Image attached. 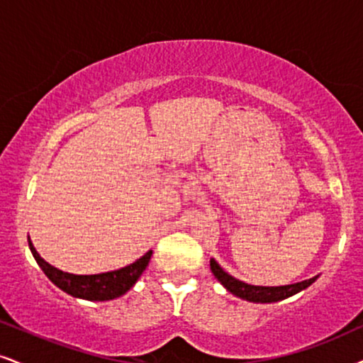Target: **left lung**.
Segmentation results:
<instances>
[{
    "instance_id": "left-lung-1",
    "label": "left lung",
    "mask_w": 363,
    "mask_h": 363,
    "mask_svg": "<svg viewBox=\"0 0 363 363\" xmlns=\"http://www.w3.org/2000/svg\"><path fill=\"white\" fill-rule=\"evenodd\" d=\"M210 269H212L213 276H216L232 294L245 299V301H252V303H274V301H279V299L289 298L293 296V294L299 293L301 289L308 288L311 283H315V279L318 277L315 276L311 277V279L301 281V283H296V284H288V286H252V284L242 283V281L235 279V277H232L229 272H225L220 266H218L216 259L210 261Z\"/></svg>"
}]
</instances>
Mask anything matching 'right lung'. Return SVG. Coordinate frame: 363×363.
<instances>
[{
	"mask_svg": "<svg viewBox=\"0 0 363 363\" xmlns=\"http://www.w3.org/2000/svg\"><path fill=\"white\" fill-rule=\"evenodd\" d=\"M31 254H33L35 261L42 267L45 276L52 281L57 288L65 291L67 294L75 298L89 299V301H107V299L119 298L129 291L140 279L143 271L146 269L147 262L151 259V250L138 259L136 262L129 264V266L123 267V269L102 272V274H91V276H77L70 274V272H64L57 267H53L47 261L40 257V254L35 250L33 244L28 242Z\"/></svg>",
	"mask_w": 363,
	"mask_h": 363,
	"instance_id": "add662e5",
	"label": "right lung"
}]
</instances>
